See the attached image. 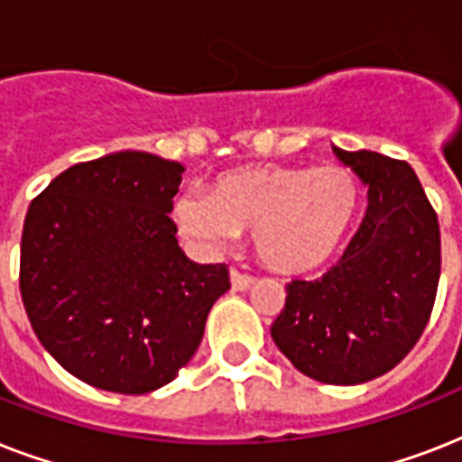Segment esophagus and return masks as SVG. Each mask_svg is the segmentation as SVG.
<instances>
[{
	"label": "esophagus",
	"instance_id": "34e87169",
	"mask_svg": "<svg viewBox=\"0 0 462 462\" xmlns=\"http://www.w3.org/2000/svg\"><path fill=\"white\" fill-rule=\"evenodd\" d=\"M230 281H232V288L235 290H249L254 282H256V278H254V275L242 273V271H237V268H232Z\"/></svg>",
	"mask_w": 462,
	"mask_h": 462
}]
</instances>
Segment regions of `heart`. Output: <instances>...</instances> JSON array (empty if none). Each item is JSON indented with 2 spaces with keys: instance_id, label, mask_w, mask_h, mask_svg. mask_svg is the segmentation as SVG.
<instances>
[{
  "instance_id": "obj_1",
  "label": "heart",
  "mask_w": 462,
  "mask_h": 462,
  "mask_svg": "<svg viewBox=\"0 0 462 462\" xmlns=\"http://www.w3.org/2000/svg\"><path fill=\"white\" fill-rule=\"evenodd\" d=\"M357 203L359 184L343 165H252L220 174L206 199H177L172 216L181 235L206 249L254 232L268 268L300 275L336 256Z\"/></svg>"
}]
</instances>
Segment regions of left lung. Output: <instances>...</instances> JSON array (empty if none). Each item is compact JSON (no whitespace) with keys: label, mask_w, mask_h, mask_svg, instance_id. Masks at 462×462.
Returning <instances> with one entry per match:
<instances>
[{"label":"left lung","mask_w":462,"mask_h":462,"mask_svg":"<svg viewBox=\"0 0 462 462\" xmlns=\"http://www.w3.org/2000/svg\"><path fill=\"white\" fill-rule=\"evenodd\" d=\"M333 153L369 187L365 220L328 273L285 288L271 336L309 379L355 386L391 372L427 328L441 232L405 160L336 146Z\"/></svg>","instance_id":"left-lung-1"}]
</instances>
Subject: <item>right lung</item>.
Wrapping results in <instances>:
<instances>
[{
  "label": "right lung",
  "mask_w": 462,
  "mask_h": 462,
  "mask_svg": "<svg viewBox=\"0 0 462 462\" xmlns=\"http://www.w3.org/2000/svg\"><path fill=\"white\" fill-rule=\"evenodd\" d=\"M184 167L119 151L69 167L28 206L21 297L35 336L76 379L125 395L165 386L194 357L225 263H194L172 210Z\"/></svg>",
  "instance_id": "add662e5"
}]
</instances>
